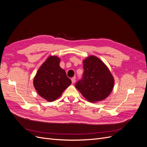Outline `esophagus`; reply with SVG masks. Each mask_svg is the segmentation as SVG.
<instances>
[{
  "mask_svg": "<svg viewBox=\"0 0 147 147\" xmlns=\"http://www.w3.org/2000/svg\"><path fill=\"white\" fill-rule=\"evenodd\" d=\"M75 80H76V79H75V77H73V78H71V80H72V83L75 82Z\"/></svg>",
  "mask_w": 147,
  "mask_h": 147,
  "instance_id": "34e87169",
  "label": "esophagus"
}]
</instances>
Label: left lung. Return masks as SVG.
Returning a JSON list of instances; mask_svg holds the SVG:
<instances>
[{
  "label": "left lung",
  "mask_w": 147,
  "mask_h": 147,
  "mask_svg": "<svg viewBox=\"0 0 147 147\" xmlns=\"http://www.w3.org/2000/svg\"><path fill=\"white\" fill-rule=\"evenodd\" d=\"M84 72L75 87L91 102L105 99L112 92L114 79L107 66L99 58L91 56L83 61Z\"/></svg>",
  "instance_id": "8db88e82"
}]
</instances>
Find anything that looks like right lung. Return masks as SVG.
I'll list each match as a JSON object with an SVG mask.
<instances>
[{"instance_id":"right-lung-1","label":"right lung","mask_w":147,"mask_h":147,"mask_svg":"<svg viewBox=\"0 0 147 147\" xmlns=\"http://www.w3.org/2000/svg\"><path fill=\"white\" fill-rule=\"evenodd\" d=\"M60 59L50 56L38 70L34 86L38 94L49 102L54 101L71 84L65 71L59 66Z\"/></svg>"}]
</instances>
